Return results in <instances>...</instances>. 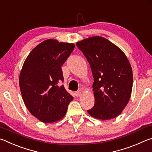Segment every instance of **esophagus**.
Returning <instances> with one entry per match:
<instances>
[{"instance_id":"obj_1","label":"esophagus","mask_w":152,"mask_h":152,"mask_svg":"<svg viewBox=\"0 0 152 152\" xmlns=\"http://www.w3.org/2000/svg\"><path fill=\"white\" fill-rule=\"evenodd\" d=\"M81 95H82V92H81L80 91H78V92H76V96L77 97L80 96Z\"/></svg>"}]
</instances>
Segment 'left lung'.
<instances>
[{
  "mask_svg": "<svg viewBox=\"0 0 152 152\" xmlns=\"http://www.w3.org/2000/svg\"><path fill=\"white\" fill-rule=\"evenodd\" d=\"M91 66L94 82V106L88 110L92 117L109 120L117 117L132 95L133 72L124 52L101 36L76 43Z\"/></svg>",
  "mask_w": 152,
  "mask_h": 152,
  "instance_id": "obj_1",
  "label": "left lung"
}]
</instances>
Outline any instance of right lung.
<instances>
[{"mask_svg": "<svg viewBox=\"0 0 152 152\" xmlns=\"http://www.w3.org/2000/svg\"><path fill=\"white\" fill-rule=\"evenodd\" d=\"M74 43L48 39L32 50L19 75V86L25 106L33 116L45 123L65 116L74 98L59 82L64 81L61 66L74 50Z\"/></svg>", "mask_w": 152, "mask_h": 152, "instance_id": "right-lung-1", "label": "right lung"}]
</instances>
